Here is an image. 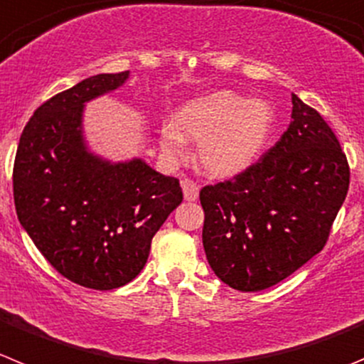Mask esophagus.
Wrapping results in <instances>:
<instances>
[{"label": "esophagus", "mask_w": 364, "mask_h": 364, "mask_svg": "<svg viewBox=\"0 0 364 364\" xmlns=\"http://www.w3.org/2000/svg\"><path fill=\"white\" fill-rule=\"evenodd\" d=\"M182 191H184V198L188 200V202H195V200L198 198V186H196V182H193V180H182Z\"/></svg>", "instance_id": "34e87169"}]
</instances>
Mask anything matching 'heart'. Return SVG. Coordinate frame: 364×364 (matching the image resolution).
<instances>
[{
	"instance_id": "b5f03b06",
	"label": "heart",
	"mask_w": 364,
	"mask_h": 364,
	"mask_svg": "<svg viewBox=\"0 0 364 364\" xmlns=\"http://www.w3.org/2000/svg\"><path fill=\"white\" fill-rule=\"evenodd\" d=\"M274 112L265 101H249L232 92H216L189 101L175 124L160 128V148L182 159L186 139L200 142L198 160L213 176H232L247 169L265 146Z\"/></svg>"
}]
</instances>
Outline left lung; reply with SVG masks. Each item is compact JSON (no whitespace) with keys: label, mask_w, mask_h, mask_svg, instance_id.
I'll use <instances>...</instances> for the list:
<instances>
[{"label":"left lung","mask_w":364,"mask_h":364,"mask_svg":"<svg viewBox=\"0 0 364 364\" xmlns=\"http://www.w3.org/2000/svg\"><path fill=\"white\" fill-rule=\"evenodd\" d=\"M338 136L292 93V121L258 162L200 191L205 256L225 285L258 292L314 258L346 198Z\"/></svg>","instance_id":"left-lung-1"}]
</instances>
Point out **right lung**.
Masks as SVG:
<instances>
[{
    "mask_svg": "<svg viewBox=\"0 0 364 364\" xmlns=\"http://www.w3.org/2000/svg\"><path fill=\"white\" fill-rule=\"evenodd\" d=\"M128 77L99 73L43 102L14 160L19 223L59 274L95 291L126 285L144 269L153 236L184 198L175 176L142 159L109 162L86 148L82 108Z\"/></svg>",
    "mask_w": 364,
    "mask_h": 364,
    "instance_id": "obj_1",
    "label": "right lung"
}]
</instances>
